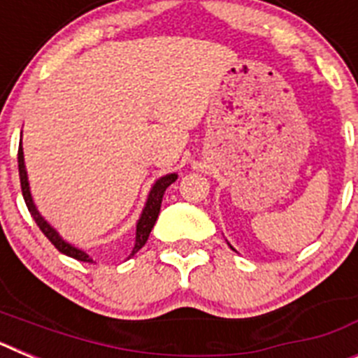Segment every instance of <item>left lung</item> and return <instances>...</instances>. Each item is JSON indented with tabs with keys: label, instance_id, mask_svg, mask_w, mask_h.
Returning <instances> with one entry per match:
<instances>
[{
	"label": "left lung",
	"instance_id": "obj_1",
	"mask_svg": "<svg viewBox=\"0 0 358 358\" xmlns=\"http://www.w3.org/2000/svg\"><path fill=\"white\" fill-rule=\"evenodd\" d=\"M231 249H233V248H231Z\"/></svg>",
	"mask_w": 358,
	"mask_h": 358
}]
</instances>
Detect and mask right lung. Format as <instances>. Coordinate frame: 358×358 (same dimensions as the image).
Masks as SVG:
<instances>
[{
    "mask_svg": "<svg viewBox=\"0 0 358 358\" xmlns=\"http://www.w3.org/2000/svg\"><path fill=\"white\" fill-rule=\"evenodd\" d=\"M17 164H19V179H21V192H23L24 202H27L28 211H30V215L34 217V220H36V224L39 226V229L44 233V236H46V238H48L50 242H52L53 245H55V248L62 252V255L71 256V258H75V260H78V262H87V264H93V260H91L87 252L82 251V249H78V248H75V245H71L69 242H66V240L62 238V236L59 235V233H57V231L53 229V227L50 226V224L46 222L43 217H41L39 211H37L36 204H34V201H31L27 169H24L23 147H19V150H17ZM176 179H177V173H169V176L159 177V179L154 182V186H152L150 194H148V197H147V204H145L143 211H141L140 220H138V224H136L134 248H132V252L129 255V258H131V256H134L136 252L140 251L145 243H147L148 235H150L152 227H154V224H156V220H157V215H159L161 201H163L164 192H166V188H169L172 182H176Z\"/></svg>",
    "mask_w": 358,
    "mask_h": 358,
    "instance_id": "1",
    "label": "right lung"
}]
</instances>
